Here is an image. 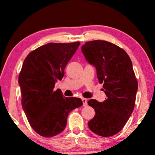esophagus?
Wrapping results in <instances>:
<instances>
[{
  "label": "esophagus",
  "mask_w": 155,
  "mask_h": 155,
  "mask_svg": "<svg viewBox=\"0 0 155 155\" xmlns=\"http://www.w3.org/2000/svg\"><path fill=\"white\" fill-rule=\"evenodd\" d=\"M82 101H83V106L84 107H86L87 105V100L86 99V98H82Z\"/></svg>",
  "instance_id": "esophagus-1"
}]
</instances>
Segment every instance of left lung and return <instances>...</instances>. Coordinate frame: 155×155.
Listing matches in <instances>:
<instances>
[{
    "label": "left lung",
    "instance_id": "8db88e82",
    "mask_svg": "<svg viewBox=\"0 0 155 155\" xmlns=\"http://www.w3.org/2000/svg\"><path fill=\"white\" fill-rule=\"evenodd\" d=\"M81 48L88 63L96 68L107 97L103 103L88 101L95 111L88 126L97 135L113 136L124 127L135 104L138 83L132 62L123 49L107 41L87 42Z\"/></svg>",
    "mask_w": 155,
    "mask_h": 155
}]
</instances>
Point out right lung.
Masks as SVG:
<instances>
[{
    "label": "right lung",
    "instance_id": "right-lung-1",
    "mask_svg": "<svg viewBox=\"0 0 155 155\" xmlns=\"http://www.w3.org/2000/svg\"><path fill=\"white\" fill-rule=\"evenodd\" d=\"M80 44L51 42L30 52L23 62L18 76L22 107L31 126L41 136L62 133L70 112L83 105L79 98L65 97L60 89L53 91Z\"/></svg>",
    "mask_w": 155,
    "mask_h": 155
}]
</instances>
